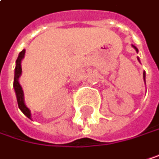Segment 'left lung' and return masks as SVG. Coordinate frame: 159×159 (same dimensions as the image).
Instances as JSON below:
<instances>
[{
	"label": "left lung",
	"mask_w": 159,
	"mask_h": 159,
	"mask_svg": "<svg viewBox=\"0 0 159 159\" xmlns=\"http://www.w3.org/2000/svg\"><path fill=\"white\" fill-rule=\"evenodd\" d=\"M133 47H134V48H135V49H136V51H137V52H138V49H137V48H136V47H135V46H133ZM143 78H144V81H145V72H144V73H143Z\"/></svg>",
	"instance_id": "8db88e82"
}]
</instances>
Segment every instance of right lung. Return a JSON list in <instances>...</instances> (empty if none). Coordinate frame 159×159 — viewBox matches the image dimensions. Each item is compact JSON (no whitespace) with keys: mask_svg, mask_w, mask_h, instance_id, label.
<instances>
[{"mask_svg":"<svg viewBox=\"0 0 159 159\" xmlns=\"http://www.w3.org/2000/svg\"><path fill=\"white\" fill-rule=\"evenodd\" d=\"M24 53H25V50H22L19 56L18 59L16 61V68H15V77H14V89L16 91V95H17V101H18V106L20 107V109L22 111V113L28 117L29 119H31V112L29 110V108L25 106L24 104V96H23V90L19 83V77L21 74V60L24 57Z\"/></svg>","mask_w":159,"mask_h":159,"instance_id":"1","label":"right lung"}]
</instances>
